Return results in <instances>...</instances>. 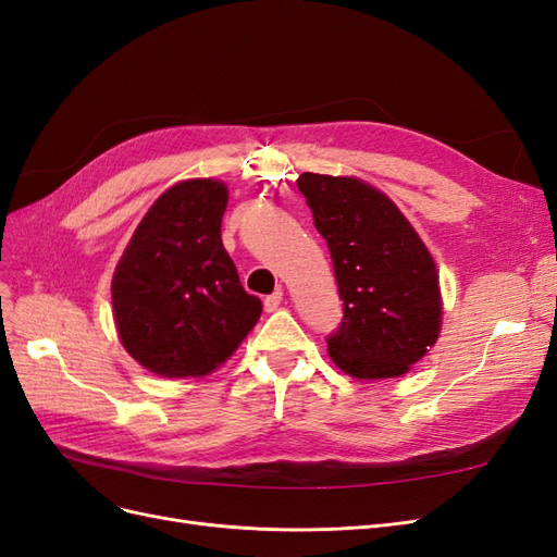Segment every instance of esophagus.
I'll return each mask as SVG.
<instances>
[{"label": "esophagus", "instance_id": "obj_1", "mask_svg": "<svg viewBox=\"0 0 557 557\" xmlns=\"http://www.w3.org/2000/svg\"><path fill=\"white\" fill-rule=\"evenodd\" d=\"M280 302H282V289H277L271 296L263 298V310L265 312H275L280 308Z\"/></svg>", "mask_w": 557, "mask_h": 557}]
</instances>
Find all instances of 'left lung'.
<instances>
[{
	"instance_id": "obj_1",
	"label": "left lung",
	"mask_w": 557,
	"mask_h": 557,
	"mask_svg": "<svg viewBox=\"0 0 557 557\" xmlns=\"http://www.w3.org/2000/svg\"><path fill=\"white\" fill-rule=\"evenodd\" d=\"M314 226L333 259L343 324L326 337L335 366L356 380L405 374L437 343L440 280L405 214L356 177L302 173Z\"/></svg>"
}]
</instances>
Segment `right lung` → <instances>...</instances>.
I'll use <instances>...</instances> for the list:
<instances>
[{
	"label": "right lung",
	"mask_w": 557,
	"mask_h": 557,
	"mask_svg": "<svg viewBox=\"0 0 557 557\" xmlns=\"http://www.w3.org/2000/svg\"><path fill=\"white\" fill-rule=\"evenodd\" d=\"M228 189L185 181L140 220L113 275L124 349L161 376H203L255 329L261 300L247 294L222 245Z\"/></svg>",
	"instance_id": "obj_1"
}]
</instances>
